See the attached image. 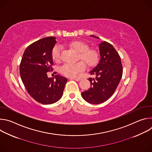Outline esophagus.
Wrapping results in <instances>:
<instances>
[{
	"label": "esophagus",
	"instance_id": "34e87169",
	"mask_svg": "<svg viewBox=\"0 0 152 152\" xmlns=\"http://www.w3.org/2000/svg\"><path fill=\"white\" fill-rule=\"evenodd\" d=\"M70 79H73L75 80H76V81H79L80 80L82 79L80 77H72V78H70Z\"/></svg>",
	"mask_w": 152,
	"mask_h": 152
}]
</instances>
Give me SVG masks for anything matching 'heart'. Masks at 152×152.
Returning a JSON list of instances; mask_svg holds the SVG:
<instances>
[{
  "instance_id": "heart-1",
  "label": "heart",
  "mask_w": 152,
  "mask_h": 152,
  "mask_svg": "<svg viewBox=\"0 0 152 152\" xmlns=\"http://www.w3.org/2000/svg\"><path fill=\"white\" fill-rule=\"evenodd\" d=\"M69 46L78 53V59L82 62L76 64H66L60 68V72L65 76L73 77L76 76L79 73L84 70L85 65L89 67L95 66L99 59V53L96 49H90L86 42L82 41H75L70 42ZM61 48L59 46H55L52 51V59L58 62L60 61Z\"/></svg>"
}]
</instances>
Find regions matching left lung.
Segmentation results:
<instances>
[{
    "mask_svg": "<svg viewBox=\"0 0 152 152\" xmlns=\"http://www.w3.org/2000/svg\"><path fill=\"white\" fill-rule=\"evenodd\" d=\"M99 38V37L91 35ZM100 59L97 66L90 73L95 78L90 77L91 88L82 93L83 99L92 104H100L114 93L121 79L123 66L115 48L105 41L99 44Z\"/></svg>",
    "mask_w": 152,
    "mask_h": 152,
    "instance_id": "1",
    "label": "left lung"
}]
</instances>
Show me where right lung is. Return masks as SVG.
I'll return each mask as SVG.
<instances>
[{
    "mask_svg": "<svg viewBox=\"0 0 152 152\" xmlns=\"http://www.w3.org/2000/svg\"><path fill=\"white\" fill-rule=\"evenodd\" d=\"M56 43V38L49 37L39 39L25 50L20 65V75L29 95L38 102L50 104L62 96L67 79L59 75L48 77L52 71V51Z\"/></svg>",
    "mask_w": 152,
    "mask_h": 152,
    "instance_id": "right-lung-1",
    "label": "right lung"
}]
</instances>
